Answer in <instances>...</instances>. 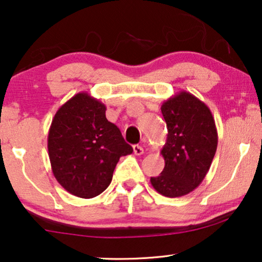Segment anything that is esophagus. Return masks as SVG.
I'll return each instance as SVG.
<instances>
[{"mask_svg":"<svg viewBox=\"0 0 262 262\" xmlns=\"http://www.w3.org/2000/svg\"><path fill=\"white\" fill-rule=\"evenodd\" d=\"M144 150L143 147L140 145H134V154L136 155V156H140V155H143Z\"/></svg>","mask_w":262,"mask_h":262,"instance_id":"1","label":"esophagus"}]
</instances>
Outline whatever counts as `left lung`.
Masks as SVG:
<instances>
[{"label": "left lung", "instance_id": "left-lung-1", "mask_svg": "<svg viewBox=\"0 0 262 262\" xmlns=\"http://www.w3.org/2000/svg\"><path fill=\"white\" fill-rule=\"evenodd\" d=\"M161 111L168 128L161 150L165 165L150 182L161 195L181 197L195 190L209 171L217 149V130L209 107L187 91L165 100Z\"/></svg>", "mask_w": 262, "mask_h": 262}]
</instances>
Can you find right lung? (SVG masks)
<instances>
[{
    "label": "right lung",
    "mask_w": 262,
    "mask_h": 262,
    "mask_svg": "<svg viewBox=\"0 0 262 262\" xmlns=\"http://www.w3.org/2000/svg\"><path fill=\"white\" fill-rule=\"evenodd\" d=\"M105 112L101 101L80 92L56 111L48 131L53 175L65 190L81 199L101 194L119 158L134 151Z\"/></svg>",
    "instance_id": "1"
}]
</instances>
